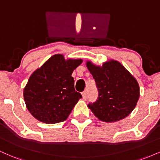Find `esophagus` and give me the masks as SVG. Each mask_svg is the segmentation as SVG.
Segmentation results:
<instances>
[{"label": "esophagus", "instance_id": "34e87169", "mask_svg": "<svg viewBox=\"0 0 160 160\" xmlns=\"http://www.w3.org/2000/svg\"><path fill=\"white\" fill-rule=\"evenodd\" d=\"M82 99H84V100H86V98H87V92H86V91L82 92Z\"/></svg>", "mask_w": 160, "mask_h": 160}]
</instances>
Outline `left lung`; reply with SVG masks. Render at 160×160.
<instances>
[{
	"label": "left lung",
	"mask_w": 160,
	"mask_h": 160,
	"mask_svg": "<svg viewBox=\"0 0 160 160\" xmlns=\"http://www.w3.org/2000/svg\"><path fill=\"white\" fill-rule=\"evenodd\" d=\"M86 66L98 88V97L88 108L98 120L117 122L126 117L136 106L140 92L136 79L115 60L97 66L88 61Z\"/></svg>",
	"instance_id": "left-lung-1"
}]
</instances>
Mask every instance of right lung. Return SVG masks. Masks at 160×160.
Returning a JSON list of instances; mask_svg holds the SVG:
<instances>
[{"label":"right lung","instance_id":"1","mask_svg":"<svg viewBox=\"0 0 160 160\" xmlns=\"http://www.w3.org/2000/svg\"><path fill=\"white\" fill-rule=\"evenodd\" d=\"M82 60H65L62 54L49 58L29 78L23 91L28 111L37 120L45 123L65 121L82 98L75 91L71 77Z\"/></svg>","mask_w":160,"mask_h":160}]
</instances>
